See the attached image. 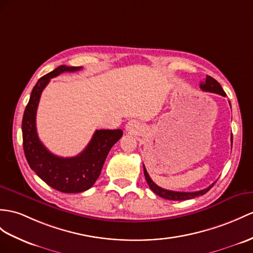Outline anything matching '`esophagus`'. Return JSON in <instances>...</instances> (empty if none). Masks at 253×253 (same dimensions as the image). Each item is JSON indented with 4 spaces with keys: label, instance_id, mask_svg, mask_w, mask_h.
Returning <instances> with one entry per match:
<instances>
[{
    "label": "esophagus",
    "instance_id": "obj_1",
    "mask_svg": "<svg viewBox=\"0 0 253 253\" xmlns=\"http://www.w3.org/2000/svg\"><path fill=\"white\" fill-rule=\"evenodd\" d=\"M131 126H132V125H131V123H128V127H131Z\"/></svg>",
    "mask_w": 253,
    "mask_h": 253
}]
</instances>
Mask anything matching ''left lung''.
Here are the masks:
<instances>
[{
	"label": "left lung",
	"mask_w": 253,
	"mask_h": 253,
	"mask_svg": "<svg viewBox=\"0 0 253 253\" xmlns=\"http://www.w3.org/2000/svg\"><path fill=\"white\" fill-rule=\"evenodd\" d=\"M200 87L203 91H206V92H212V93H217L220 94L222 96H225V92L223 91L222 87H221L220 84L217 82V80L213 79L211 76H206V79L204 83H201ZM232 139V143H233V138ZM144 175L145 178L147 180L148 186L150 187V189L155 192L157 195L161 196V198L165 199V200H170V201H184V200H191V199H194L196 196H201V195H204L205 193H207L211 188L213 186L214 182L212 184H211L208 188L206 189H203L200 191H195V192H177V191H170V190H165L161 187L157 186V184L152 181L151 178L149 177L147 173V169L144 166Z\"/></svg>",
	"instance_id": "obj_1"
}]
</instances>
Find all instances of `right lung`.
<instances>
[{
  "mask_svg": "<svg viewBox=\"0 0 253 253\" xmlns=\"http://www.w3.org/2000/svg\"><path fill=\"white\" fill-rule=\"evenodd\" d=\"M82 66L61 65L36 83L22 118L23 150L35 174L54 190L64 193H79L90 189L101 174L108 152L123 132L121 130H96L90 143L78 156L61 158L42 144L36 132V110L42 90L50 79L64 72H76Z\"/></svg>",
  "mask_w": 253,
  "mask_h": 253,
  "instance_id": "right-lung-1",
  "label": "right lung"
}]
</instances>
